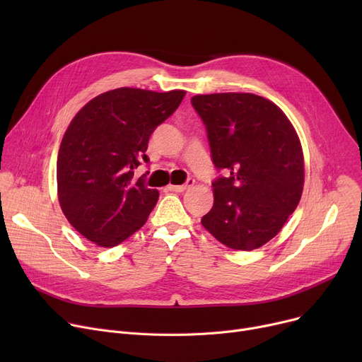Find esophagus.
Listing matches in <instances>:
<instances>
[{
	"label": "esophagus",
	"instance_id": "esophagus-1",
	"mask_svg": "<svg viewBox=\"0 0 362 362\" xmlns=\"http://www.w3.org/2000/svg\"><path fill=\"white\" fill-rule=\"evenodd\" d=\"M194 183H195L194 179H187L185 185H176V186L175 185H170L168 186V191H171V192H185L186 189L194 186Z\"/></svg>",
	"mask_w": 362,
	"mask_h": 362
}]
</instances>
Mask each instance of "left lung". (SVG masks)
<instances>
[{"label": "left lung", "mask_w": 362, "mask_h": 362, "mask_svg": "<svg viewBox=\"0 0 362 362\" xmlns=\"http://www.w3.org/2000/svg\"><path fill=\"white\" fill-rule=\"evenodd\" d=\"M214 167V205L201 220L218 242L252 251L273 239L296 210L303 154L284 112L254 93L195 95Z\"/></svg>", "instance_id": "obj_1"}]
</instances>
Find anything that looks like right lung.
Returning a JSON list of instances; mask_svg holds the SVG:
<instances>
[{"instance_id":"obj_1","label":"right lung","mask_w":362,"mask_h":362,"mask_svg":"<svg viewBox=\"0 0 362 362\" xmlns=\"http://www.w3.org/2000/svg\"><path fill=\"white\" fill-rule=\"evenodd\" d=\"M185 93L112 89L90 100L69 124L57 158L59 201L88 240L111 248L145 224L158 191L145 185V175L136 180L133 173L149 163V136Z\"/></svg>"}]
</instances>
